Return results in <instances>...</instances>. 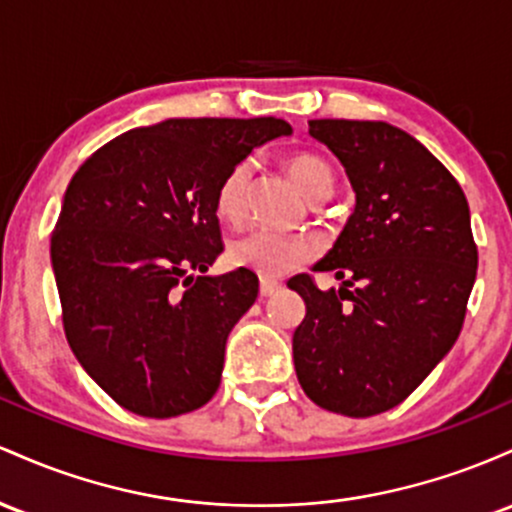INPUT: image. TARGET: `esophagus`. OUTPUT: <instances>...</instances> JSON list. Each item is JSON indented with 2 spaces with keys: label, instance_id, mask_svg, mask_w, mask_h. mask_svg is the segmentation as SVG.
I'll return each instance as SVG.
<instances>
[{
  "label": "esophagus",
  "instance_id": "esophagus-1",
  "mask_svg": "<svg viewBox=\"0 0 512 512\" xmlns=\"http://www.w3.org/2000/svg\"><path fill=\"white\" fill-rule=\"evenodd\" d=\"M280 290L278 283H271V280H261V287H258V292H261V297H271L275 292Z\"/></svg>",
  "mask_w": 512,
  "mask_h": 512
}]
</instances>
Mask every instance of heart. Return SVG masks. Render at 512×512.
I'll return each instance as SVG.
<instances>
[{
  "mask_svg": "<svg viewBox=\"0 0 512 512\" xmlns=\"http://www.w3.org/2000/svg\"><path fill=\"white\" fill-rule=\"evenodd\" d=\"M287 174L300 186V191L307 195L312 203L321 198H331L336 188V176L331 166L317 154L297 152L287 157L285 162ZM251 179V162L234 164L227 171L225 179L220 181L215 191V212L220 220L239 222L246 210V191H249ZM314 254L312 241L300 237V234L273 232V229H251V232L239 234L237 239L229 241L227 256L234 266L254 271L261 278H280V275L295 271L302 263H307Z\"/></svg>",
  "mask_w": 512,
  "mask_h": 512,
  "instance_id": "1",
  "label": "heart"
}]
</instances>
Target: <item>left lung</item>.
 <instances>
[{
    "mask_svg": "<svg viewBox=\"0 0 512 512\" xmlns=\"http://www.w3.org/2000/svg\"><path fill=\"white\" fill-rule=\"evenodd\" d=\"M346 166L355 210L317 271L287 283L307 304L292 336L304 394L350 418L409 396L455 346L479 251L469 205L450 171L409 132L382 120H309Z\"/></svg>",
    "mask_w": 512,
    "mask_h": 512,
    "instance_id": "8db88e82",
    "label": "left lung"
}]
</instances>
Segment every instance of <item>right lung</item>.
Instances as JSON below:
<instances>
[{
    "label": "right lung",
    "instance_id": "add662e5",
    "mask_svg": "<svg viewBox=\"0 0 512 512\" xmlns=\"http://www.w3.org/2000/svg\"><path fill=\"white\" fill-rule=\"evenodd\" d=\"M280 118H171L123 132L74 171L50 258L72 353L116 404L174 418L215 396L256 273L210 278L222 254L215 191ZM200 272V276H193Z\"/></svg>",
    "mask_w": 512,
    "mask_h": 512
}]
</instances>
